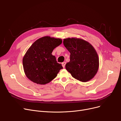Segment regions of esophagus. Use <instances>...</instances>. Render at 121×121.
<instances>
[{
    "label": "esophagus",
    "instance_id": "esophagus-1",
    "mask_svg": "<svg viewBox=\"0 0 121 121\" xmlns=\"http://www.w3.org/2000/svg\"><path fill=\"white\" fill-rule=\"evenodd\" d=\"M66 63L65 62H63L62 63V66H63V68H65V65H66Z\"/></svg>",
    "mask_w": 121,
    "mask_h": 121
}]
</instances>
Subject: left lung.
<instances>
[{"label": "left lung", "instance_id": "8db88e82", "mask_svg": "<svg viewBox=\"0 0 121 121\" xmlns=\"http://www.w3.org/2000/svg\"><path fill=\"white\" fill-rule=\"evenodd\" d=\"M65 48L70 52V61L66 69L72 77L82 82L92 79L99 67L97 52L91 44L81 39L69 38L63 41Z\"/></svg>", "mask_w": 121, "mask_h": 121}]
</instances>
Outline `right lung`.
I'll use <instances>...</instances> for the list:
<instances>
[{"label": "right lung", "instance_id": "right-lung-1", "mask_svg": "<svg viewBox=\"0 0 121 121\" xmlns=\"http://www.w3.org/2000/svg\"><path fill=\"white\" fill-rule=\"evenodd\" d=\"M62 42L59 38L44 36L32 44L22 60L24 71L28 79L43 85L56 77L63 67L57 62L55 56L52 53Z\"/></svg>", "mask_w": 121, "mask_h": 121}]
</instances>
